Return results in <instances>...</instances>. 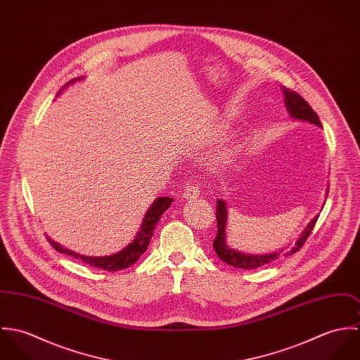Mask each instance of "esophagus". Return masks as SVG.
<instances>
[{"mask_svg":"<svg viewBox=\"0 0 360 360\" xmlns=\"http://www.w3.org/2000/svg\"><path fill=\"white\" fill-rule=\"evenodd\" d=\"M200 195V188L197 186H193V184H187L184 187V191H183V198L186 200H195L198 198Z\"/></svg>","mask_w":360,"mask_h":360,"instance_id":"1","label":"esophagus"}]
</instances>
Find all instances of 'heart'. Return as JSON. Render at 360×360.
I'll use <instances>...</instances> for the list:
<instances>
[{
  "label": "heart",
  "instance_id": "heart-1",
  "mask_svg": "<svg viewBox=\"0 0 360 360\" xmlns=\"http://www.w3.org/2000/svg\"><path fill=\"white\" fill-rule=\"evenodd\" d=\"M227 136H229V127H227L224 123H219V124H216V126L209 131L207 139H209L210 143H217V141L224 140ZM226 156H227V155H224V158H226Z\"/></svg>",
  "mask_w": 360,
  "mask_h": 360
}]
</instances>
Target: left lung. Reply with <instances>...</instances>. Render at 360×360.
<instances>
[{
    "instance_id": "obj_1",
    "label": "left lung",
    "mask_w": 360,
    "mask_h": 360,
    "mask_svg": "<svg viewBox=\"0 0 360 360\" xmlns=\"http://www.w3.org/2000/svg\"><path fill=\"white\" fill-rule=\"evenodd\" d=\"M281 90H283V94H284L285 108H287L291 117H294L297 120H301V122H308L310 124H314L317 127H321V123H320V119H319L317 113L310 108V105L298 93H295L290 89H285V87H281ZM317 217H319V214L314 216L310 220V223L305 227V230L301 233L300 238L290 248H283L280 251H274V252L263 254V255H251V254H244V252L236 251V250L230 248L226 244L227 206H226V202L223 200H217V206H216L217 234H216V238L213 241V250L217 254V257L230 266H234V267H238V269H257V267L274 262L276 259H278L281 255L287 257V255H291V254H295L297 251H300V248H302V245L308 240L309 234H310V231L313 230V227L317 221Z\"/></svg>"
}]
</instances>
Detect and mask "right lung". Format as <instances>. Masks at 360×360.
Masks as SVG:
<instances>
[{"instance_id": "1", "label": "right lung", "mask_w": 360, "mask_h": 360, "mask_svg": "<svg viewBox=\"0 0 360 360\" xmlns=\"http://www.w3.org/2000/svg\"><path fill=\"white\" fill-rule=\"evenodd\" d=\"M77 80H80V79H77ZM73 82H76V79L72 80L70 83H68L66 86L72 84ZM172 202H173V198H169V197L156 198L154 204L150 206V209L147 210V213L143 219V223H141V229L136 234V238L126 248H123L122 251H119L113 255H109V257H84V255H79V254L56 244L55 241H52L50 237H47V240L50 241L52 248L55 251H58L59 254H65V255L76 257V259H82L89 266L103 269L106 271H119L122 269H126V267L134 264L140 259V257L147 251L148 244H150V241L153 238V234H154L156 223L159 221L160 216L165 213V210L170 206Z\"/></svg>"}]
</instances>
